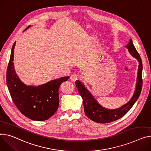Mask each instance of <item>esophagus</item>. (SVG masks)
<instances>
[{
  "label": "esophagus",
  "instance_id": "34e87169",
  "mask_svg": "<svg viewBox=\"0 0 151 151\" xmlns=\"http://www.w3.org/2000/svg\"><path fill=\"white\" fill-rule=\"evenodd\" d=\"M78 79V75L76 74H72L71 76H70V80H71L72 82L76 81Z\"/></svg>",
  "mask_w": 151,
  "mask_h": 151
}]
</instances>
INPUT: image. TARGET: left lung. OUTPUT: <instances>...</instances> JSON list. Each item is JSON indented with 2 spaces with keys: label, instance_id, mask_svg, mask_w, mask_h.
<instances>
[{
  "label": "left lung",
  "instance_id": "left-lung-1",
  "mask_svg": "<svg viewBox=\"0 0 151 151\" xmlns=\"http://www.w3.org/2000/svg\"><path fill=\"white\" fill-rule=\"evenodd\" d=\"M128 51L133 57L135 58L139 63L137 81L134 93L130 101L121 107L115 109H108L100 105L92 95L90 93L84 85L77 80L75 82L78 92L83 98L84 112L87 116L92 121L98 123H110L122 118L132 108L139 96L142 89L143 65L141 57L135 49L132 39L126 46Z\"/></svg>",
  "mask_w": 151,
  "mask_h": 151
}]
</instances>
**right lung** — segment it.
I'll return each instance as SVG.
<instances>
[{
  "label": "right lung",
  "instance_id": "right-lung-1",
  "mask_svg": "<svg viewBox=\"0 0 151 151\" xmlns=\"http://www.w3.org/2000/svg\"><path fill=\"white\" fill-rule=\"evenodd\" d=\"M15 44L16 42L12 48L6 77L10 95L17 108L24 115L35 121L47 120L57 111L59 103V86L67 81L69 76L52 80L39 86H27L19 79L14 70Z\"/></svg>",
  "mask_w": 151,
  "mask_h": 151
}]
</instances>
